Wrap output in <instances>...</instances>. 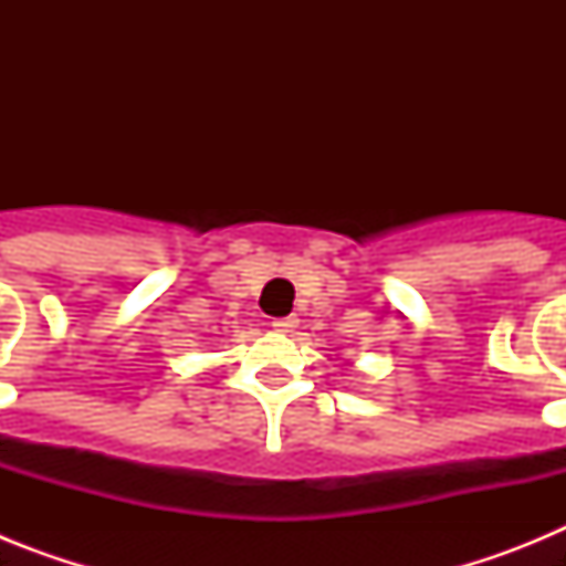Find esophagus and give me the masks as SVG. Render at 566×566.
<instances>
[{
	"label": "esophagus",
	"instance_id": "34e87169",
	"mask_svg": "<svg viewBox=\"0 0 566 566\" xmlns=\"http://www.w3.org/2000/svg\"><path fill=\"white\" fill-rule=\"evenodd\" d=\"M297 323H300V319L294 317V314H289V317L272 319V328H274V332H280V334H292L294 328H297Z\"/></svg>",
	"mask_w": 566,
	"mask_h": 566
}]
</instances>
